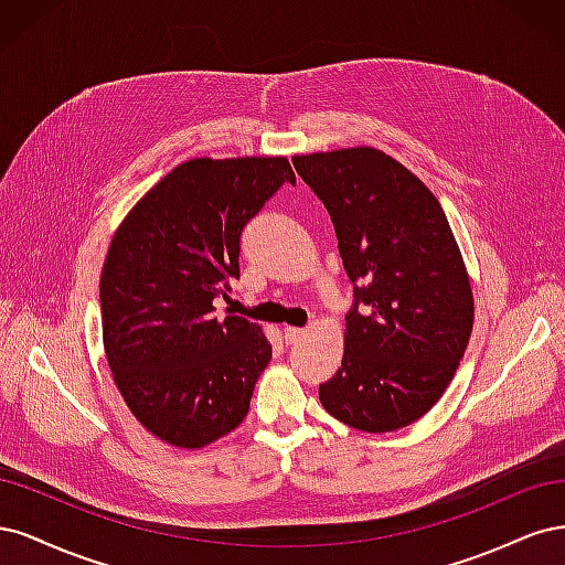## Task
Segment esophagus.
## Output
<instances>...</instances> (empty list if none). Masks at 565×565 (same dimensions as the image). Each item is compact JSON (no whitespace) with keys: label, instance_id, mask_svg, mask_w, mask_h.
Here are the masks:
<instances>
[{"label":"esophagus","instance_id":"obj_1","mask_svg":"<svg viewBox=\"0 0 565 565\" xmlns=\"http://www.w3.org/2000/svg\"><path fill=\"white\" fill-rule=\"evenodd\" d=\"M302 335H305V329H298V326H286V329H284V340H286V344L298 342Z\"/></svg>","mask_w":565,"mask_h":565}]
</instances>
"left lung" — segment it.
I'll return each mask as SVG.
<instances>
[{"label":"left lung","instance_id":"obj_1","mask_svg":"<svg viewBox=\"0 0 565 565\" xmlns=\"http://www.w3.org/2000/svg\"><path fill=\"white\" fill-rule=\"evenodd\" d=\"M294 167L329 211L354 284L342 366L319 402L361 431L408 427L446 392L475 323L448 217L420 178L373 148L298 154Z\"/></svg>","mask_w":565,"mask_h":565}]
</instances>
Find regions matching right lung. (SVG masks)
Segmentation results:
<instances>
[{"instance_id":"1","label":"right lung","mask_w":565,"mask_h":565,"mask_svg":"<svg viewBox=\"0 0 565 565\" xmlns=\"http://www.w3.org/2000/svg\"><path fill=\"white\" fill-rule=\"evenodd\" d=\"M284 183L286 157L190 159L124 217L100 275L103 344L136 420L175 448L239 427L271 359L263 329L215 317L239 279L246 223Z\"/></svg>"}]
</instances>
